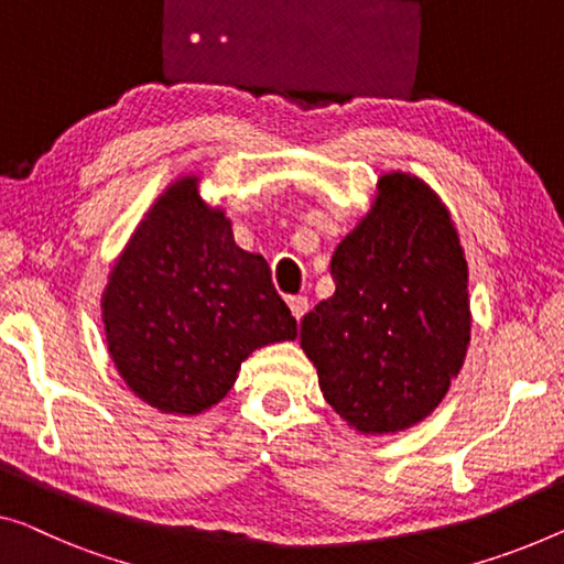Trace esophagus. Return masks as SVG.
I'll return each mask as SVG.
<instances>
[{"mask_svg":"<svg viewBox=\"0 0 564 564\" xmlns=\"http://www.w3.org/2000/svg\"><path fill=\"white\" fill-rule=\"evenodd\" d=\"M289 308H291V314L296 316V322H301V318H304V314L308 311V299L306 296H291Z\"/></svg>","mask_w":564,"mask_h":564,"instance_id":"1","label":"esophagus"}]
</instances>
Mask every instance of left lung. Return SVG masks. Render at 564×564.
I'll list each match as a JSON object with an SVG mask.
<instances>
[{"instance_id":"8db88e82","label":"left lung","mask_w":564,"mask_h":564,"mask_svg":"<svg viewBox=\"0 0 564 564\" xmlns=\"http://www.w3.org/2000/svg\"><path fill=\"white\" fill-rule=\"evenodd\" d=\"M332 299L301 322L329 405L359 433H398L438 408L470 341L468 265L441 197L384 174L369 215L336 246Z\"/></svg>"}]
</instances>
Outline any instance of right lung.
I'll return each instance as SVG.
<instances>
[{
  "label": "right lung",
  "mask_w": 564,
  "mask_h": 564,
  "mask_svg": "<svg viewBox=\"0 0 564 564\" xmlns=\"http://www.w3.org/2000/svg\"><path fill=\"white\" fill-rule=\"evenodd\" d=\"M197 182L184 176L154 202L104 293L108 351L126 384L182 415L220 402L253 349L296 339L265 258L235 246Z\"/></svg>",
  "instance_id": "add662e5"
}]
</instances>
